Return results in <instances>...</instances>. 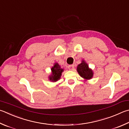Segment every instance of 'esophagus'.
<instances>
[{"label":"esophagus","instance_id":"34e87169","mask_svg":"<svg viewBox=\"0 0 129 129\" xmlns=\"http://www.w3.org/2000/svg\"><path fill=\"white\" fill-rule=\"evenodd\" d=\"M74 68V65H70L68 66V69L70 71H73Z\"/></svg>","mask_w":129,"mask_h":129}]
</instances>
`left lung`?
<instances>
[{
    "label": "left lung",
    "mask_w": 129,
    "mask_h": 129,
    "mask_svg": "<svg viewBox=\"0 0 129 129\" xmlns=\"http://www.w3.org/2000/svg\"><path fill=\"white\" fill-rule=\"evenodd\" d=\"M77 71L79 76L85 79V81L90 80L92 78L93 76V71L89 68L88 64L84 60H82L81 64L77 66Z\"/></svg>",
    "instance_id": "1"
}]
</instances>
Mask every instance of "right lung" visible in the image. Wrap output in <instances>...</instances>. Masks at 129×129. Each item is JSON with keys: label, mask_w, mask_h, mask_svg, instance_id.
Returning <instances> with one entry per match:
<instances>
[{"label": "right lung", "mask_w": 129, "mask_h": 129, "mask_svg": "<svg viewBox=\"0 0 129 129\" xmlns=\"http://www.w3.org/2000/svg\"><path fill=\"white\" fill-rule=\"evenodd\" d=\"M51 70V74L49 75L48 77V80L52 82H55L59 80L62 75V73L64 72V69L61 68V67L57 62H55Z\"/></svg>", "instance_id": "right-lung-1"}]
</instances>
